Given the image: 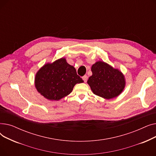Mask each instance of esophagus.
I'll list each match as a JSON object with an SVG mask.
<instances>
[{
  "label": "esophagus",
  "mask_w": 156,
  "mask_h": 156,
  "mask_svg": "<svg viewBox=\"0 0 156 156\" xmlns=\"http://www.w3.org/2000/svg\"><path fill=\"white\" fill-rule=\"evenodd\" d=\"M82 79L83 80L84 82H85V83H86V82H87V79H88V77H87V76L85 75V76H83L82 77Z\"/></svg>",
  "instance_id": "esophagus-1"
}]
</instances>
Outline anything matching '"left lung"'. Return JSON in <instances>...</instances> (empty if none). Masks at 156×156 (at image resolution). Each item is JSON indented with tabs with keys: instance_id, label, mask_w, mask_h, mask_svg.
<instances>
[{
	"instance_id": "8db88e82",
	"label": "left lung",
	"mask_w": 156,
	"mask_h": 156,
	"mask_svg": "<svg viewBox=\"0 0 156 156\" xmlns=\"http://www.w3.org/2000/svg\"><path fill=\"white\" fill-rule=\"evenodd\" d=\"M92 75L87 83L92 92L105 99H111L119 95L126 85L123 74L104 61H99L91 68Z\"/></svg>"
}]
</instances>
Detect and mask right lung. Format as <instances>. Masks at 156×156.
Wrapping results in <instances>:
<instances>
[{"label":"right lung","instance_id":"obj_1","mask_svg":"<svg viewBox=\"0 0 156 156\" xmlns=\"http://www.w3.org/2000/svg\"><path fill=\"white\" fill-rule=\"evenodd\" d=\"M83 82L75 68L62 57L44 64L35 77L38 92L50 101H59L68 95L76 84Z\"/></svg>","mask_w":156,"mask_h":156}]
</instances>
